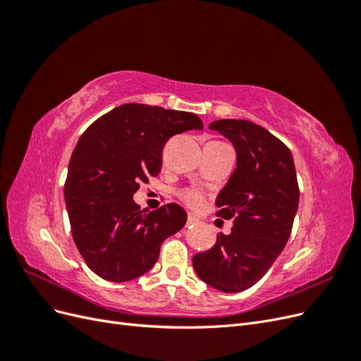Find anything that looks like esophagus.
<instances>
[{"label":"esophagus","mask_w":361,"mask_h":361,"mask_svg":"<svg viewBox=\"0 0 361 361\" xmlns=\"http://www.w3.org/2000/svg\"><path fill=\"white\" fill-rule=\"evenodd\" d=\"M197 221H199L197 218L192 216V215H190V216H188V220H187V226H188V227H191V226H194V224L197 223Z\"/></svg>","instance_id":"1"}]
</instances>
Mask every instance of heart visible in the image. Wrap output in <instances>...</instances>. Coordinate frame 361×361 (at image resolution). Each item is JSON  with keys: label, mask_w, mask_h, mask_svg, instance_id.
Instances as JSON below:
<instances>
[{"label": "heart", "mask_w": 361, "mask_h": 361, "mask_svg": "<svg viewBox=\"0 0 361 361\" xmlns=\"http://www.w3.org/2000/svg\"><path fill=\"white\" fill-rule=\"evenodd\" d=\"M182 199L185 200V203L190 204V206L192 207V209H200V207H202L203 203H204L203 195H202L199 191H192V190L185 191V192L182 194Z\"/></svg>", "instance_id": "heart-1"}]
</instances>
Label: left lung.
<instances>
[{
	"label": "left lung",
	"instance_id": "1",
	"mask_svg": "<svg viewBox=\"0 0 361 361\" xmlns=\"http://www.w3.org/2000/svg\"><path fill=\"white\" fill-rule=\"evenodd\" d=\"M209 129L236 152V169L215 202L216 215L233 218V227L194 255L192 267L206 285L235 293L264 277L285 248L300 203L297 171L290 150L250 120H215Z\"/></svg>",
	"mask_w": 361,
	"mask_h": 361
}]
</instances>
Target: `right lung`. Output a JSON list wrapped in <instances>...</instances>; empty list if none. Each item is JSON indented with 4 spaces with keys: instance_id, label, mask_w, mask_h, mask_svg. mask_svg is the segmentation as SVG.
Wrapping results in <instances>:
<instances>
[{
    "instance_id": "right-lung-1",
    "label": "right lung",
    "mask_w": 361,
    "mask_h": 361,
    "mask_svg": "<svg viewBox=\"0 0 361 361\" xmlns=\"http://www.w3.org/2000/svg\"><path fill=\"white\" fill-rule=\"evenodd\" d=\"M191 129H203L192 113L123 104L80 137L64 202L75 245L96 276L122 283L146 274L164 239L187 223V212L176 203L147 212L133 197L141 182L159 173L166 141Z\"/></svg>"
}]
</instances>
